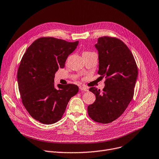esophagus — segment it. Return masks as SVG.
I'll return each instance as SVG.
<instances>
[{
    "label": "esophagus",
    "mask_w": 159,
    "mask_h": 159,
    "mask_svg": "<svg viewBox=\"0 0 159 159\" xmlns=\"http://www.w3.org/2000/svg\"><path fill=\"white\" fill-rule=\"evenodd\" d=\"M80 89L81 91H88V89L84 86H80Z\"/></svg>",
    "instance_id": "1"
}]
</instances>
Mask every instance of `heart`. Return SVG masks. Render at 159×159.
<instances>
[{"label":"heart","instance_id":"b5f03b06","mask_svg":"<svg viewBox=\"0 0 159 159\" xmlns=\"http://www.w3.org/2000/svg\"><path fill=\"white\" fill-rule=\"evenodd\" d=\"M92 52H84V53H83V54H88V53H91Z\"/></svg>","mask_w":159,"mask_h":159}]
</instances>
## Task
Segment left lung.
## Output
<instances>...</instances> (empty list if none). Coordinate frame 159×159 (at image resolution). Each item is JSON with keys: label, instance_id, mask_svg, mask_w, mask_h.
Returning a JSON list of instances; mask_svg holds the SVG:
<instances>
[{"label": "left lung", "instance_id": "8db88e82", "mask_svg": "<svg viewBox=\"0 0 159 159\" xmlns=\"http://www.w3.org/2000/svg\"><path fill=\"white\" fill-rule=\"evenodd\" d=\"M95 47L98 53V73L106 79L102 92L89 89L96 100L88 106V112L94 121L107 124L118 119L133 99L138 69L132 53L120 39L100 37Z\"/></svg>", "mask_w": 159, "mask_h": 159}]
</instances>
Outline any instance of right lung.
Returning a JSON list of instances; mask_svg holds the SVG:
<instances>
[{"label":"right lung","mask_w":159,"mask_h":159,"mask_svg":"<svg viewBox=\"0 0 159 159\" xmlns=\"http://www.w3.org/2000/svg\"><path fill=\"white\" fill-rule=\"evenodd\" d=\"M54 37H41L28 47L17 72L19 92L24 106L32 117L44 124L60 120L70 98L79 87L54 86L55 74L63 68L67 58L78 46Z\"/></svg>","instance_id":"right-lung-1"}]
</instances>
